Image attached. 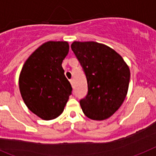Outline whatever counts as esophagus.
<instances>
[{"instance_id":"obj_1","label":"esophagus","mask_w":156,"mask_h":156,"mask_svg":"<svg viewBox=\"0 0 156 156\" xmlns=\"http://www.w3.org/2000/svg\"><path fill=\"white\" fill-rule=\"evenodd\" d=\"M70 83H71V84H72V87H74V80H73V79L70 80Z\"/></svg>"}]
</instances>
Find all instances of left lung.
Instances as JSON below:
<instances>
[{
	"label": "left lung",
	"instance_id": "8db88e82",
	"mask_svg": "<svg viewBox=\"0 0 156 156\" xmlns=\"http://www.w3.org/2000/svg\"><path fill=\"white\" fill-rule=\"evenodd\" d=\"M71 48L87 78V94L80 101L83 114L94 120L108 119L125 100L129 68L119 53L103 44L74 41Z\"/></svg>",
	"mask_w": 156,
	"mask_h": 156
}]
</instances>
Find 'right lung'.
<instances>
[{
	"label": "right lung",
	"instance_id": "right-lung-1",
	"mask_svg": "<svg viewBox=\"0 0 156 156\" xmlns=\"http://www.w3.org/2000/svg\"><path fill=\"white\" fill-rule=\"evenodd\" d=\"M69 51L67 41L45 42L31 54L20 73L19 87L24 104L44 120L59 116L72 94L62 68Z\"/></svg>",
	"mask_w": 156,
	"mask_h": 156
}]
</instances>
